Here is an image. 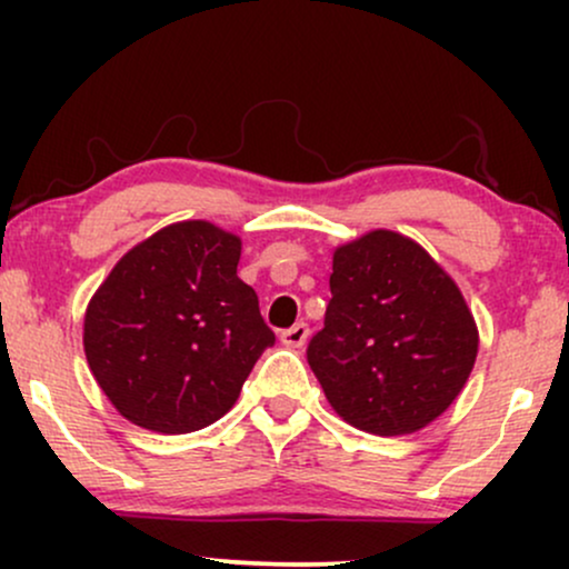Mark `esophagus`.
I'll use <instances>...</instances> for the list:
<instances>
[{"label":"esophagus","instance_id":"obj_1","mask_svg":"<svg viewBox=\"0 0 569 569\" xmlns=\"http://www.w3.org/2000/svg\"><path fill=\"white\" fill-rule=\"evenodd\" d=\"M307 337H310L307 323H293L291 329L280 331V342H283L286 348H302V345L307 342Z\"/></svg>","mask_w":569,"mask_h":569}]
</instances>
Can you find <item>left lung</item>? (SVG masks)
<instances>
[{"label":"left lung","instance_id":"obj_1","mask_svg":"<svg viewBox=\"0 0 569 569\" xmlns=\"http://www.w3.org/2000/svg\"><path fill=\"white\" fill-rule=\"evenodd\" d=\"M329 286L307 363L331 409L375 436L430 426L466 388L479 352L455 280L407 234L371 230L337 248Z\"/></svg>","mask_w":569,"mask_h":569}]
</instances>
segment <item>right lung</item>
Wrapping results in <instances>:
<instances>
[{
  "label": "right lung",
  "instance_id": "obj_1",
  "mask_svg": "<svg viewBox=\"0 0 569 569\" xmlns=\"http://www.w3.org/2000/svg\"><path fill=\"white\" fill-rule=\"evenodd\" d=\"M238 262V234L189 219L130 248L98 286L84 310V356L133 426L192 433L234 407L276 342Z\"/></svg>",
  "mask_w": 569,
  "mask_h": 569
}]
</instances>
